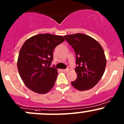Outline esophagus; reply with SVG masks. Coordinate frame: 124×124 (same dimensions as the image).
<instances>
[{
	"instance_id": "34e87169",
	"label": "esophagus",
	"mask_w": 124,
	"mask_h": 124,
	"mask_svg": "<svg viewBox=\"0 0 124 124\" xmlns=\"http://www.w3.org/2000/svg\"><path fill=\"white\" fill-rule=\"evenodd\" d=\"M62 71L63 72H68L69 71V69H65V70H62Z\"/></svg>"
}]
</instances>
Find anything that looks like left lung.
Returning <instances> with one entry per match:
<instances>
[{"instance_id": "left-lung-1", "label": "left lung", "mask_w": 124, "mask_h": 124, "mask_svg": "<svg viewBox=\"0 0 124 124\" xmlns=\"http://www.w3.org/2000/svg\"><path fill=\"white\" fill-rule=\"evenodd\" d=\"M76 55L75 71L77 77L71 85L79 91L92 88L102 77L106 66L103 48L92 37L76 33L63 37Z\"/></svg>"}]
</instances>
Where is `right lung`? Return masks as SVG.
I'll return each instance as SVG.
<instances>
[{"label":"right lung","instance_id":"1","mask_svg":"<svg viewBox=\"0 0 124 124\" xmlns=\"http://www.w3.org/2000/svg\"><path fill=\"white\" fill-rule=\"evenodd\" d=\"M64 41L62 36L45 33L33 36L23 44L17 68L24 83L31 91L42 94L53 87L57 71L54 66L49 67L54 48Z\"/></svg>","mask_w":124,"mask_h":124}]
</instances>
